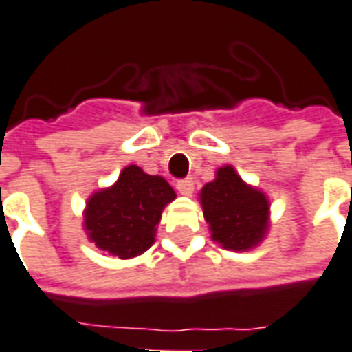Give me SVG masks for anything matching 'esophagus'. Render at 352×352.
<instances>
[{
    "mask_svg": "<svg viewBox=\"0 0 352 352\" xmlns=\"http://www.w3.org/2000/svg\"><path fill=\"white\" fill-rule=\"evenodd\" d=\"M176 189H178V193L182 195H191L195 189V182L191 178L179 179V182H176Z\"/></svg>",
    "mask_w": 352,
    "mask_h": 352,
    "instance_id": "obj_1",
    "label": "esophagus"
}]
</instances>
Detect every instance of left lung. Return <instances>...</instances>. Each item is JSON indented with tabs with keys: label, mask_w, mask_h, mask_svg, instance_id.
I'll use <instances>...</instances> for the list:
<instances>
[{
	"label": "left lung",
	"mask_w": 352,
	"mask_h": 352,
	"mask_svg": "<svg viewBox=\"0 0 352 352\" xmlns=\"http://www.w3.org/2000/svg\"><path fill=\"white\" fill-rule=\"evenodd\" d=\"M201 204L212 238L225 250H253L266 236L270 210L266 195L248 186L230 165L221 166L214 182L202 187Z\"/></svg>",
	"instance_id": "1"
}]
</instances>
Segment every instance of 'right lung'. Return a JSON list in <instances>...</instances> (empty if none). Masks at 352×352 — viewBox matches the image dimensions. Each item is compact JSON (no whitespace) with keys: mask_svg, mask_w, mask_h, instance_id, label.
I'll return each instance as SVG.
<instances>
[{"mask_svg":"<svg viewBox=\"0 0 352 352\" xmlns=\"http://www.w3.org/2000/svg\"><path fill=\"white\" fill-rule=\"evenodd\" d=\"M174 199L165 178L146 174L137 165L125 166L114 186L88 199L84 230L99 250L120 258L137 257L155 242L163 208Z\"/></svg>","mask_w":352,"mask_h":352,"instance_id":"obj_1","label":"right lung"}]
</instances>
